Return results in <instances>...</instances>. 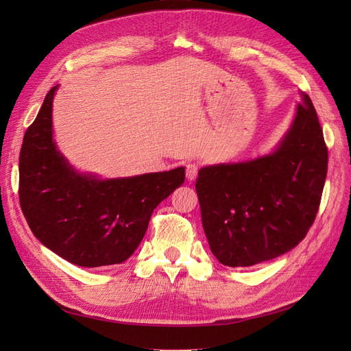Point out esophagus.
<instances>
[{
    "label": "esophagus",
    "instance_id": "34e87169",
    "mask_svg": "<svg viewBox=\"0 0 351 351\" xmlns=\"http://www.w3.org/2000/svg\"><path fill=\"white\" fill-rule=\"evenodd\" d=\"M197 173H199V165L196 162L186 164V177L189 182H193V180L197 177Z\"/></svg>",
    "mask_w": 351,
    "mask_h": 351
}]
</instances>
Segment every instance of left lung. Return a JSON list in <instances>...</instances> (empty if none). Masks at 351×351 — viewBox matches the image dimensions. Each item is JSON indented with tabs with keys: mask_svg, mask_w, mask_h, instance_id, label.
Masks as SVG:
<instances>
[{
	"mask_svg": "<svg viewBox=\"0 0 351 351\" xmlns=\"http://www.w3.org/2000/svg\"><path fill=\"white\" fill-rule=\"evenodd\" d=\"M328 147L309 95L275 152L205 167L196 178L210 252L227 267H252L294 249L321 205Z\"/></svg>",
	"mask_w": 351,
	"mask_h": 351,
	"instance_id": "8db88e82",
	"label": "left lung"
}]
</instances>
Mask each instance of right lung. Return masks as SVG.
<instances>
[{
    "mask_svg": "<svg viewBox=\"0 0 351 351\" xmlns=\"http://www.w3.org/2000/svg\"><path fill=\"white\" fill-rule=\"evenodd\" d=\"M52 88L23 137L19 199L35 237L58 256L84 268L129 259L154 209L184 183V168L129 178L82 176L52 141Z\"/></svg>",
    "mask_w": 351,
    "mask_h": 351,
    "instance_id": "obj_1",
    "label": "right lung"
}]
</instances>
